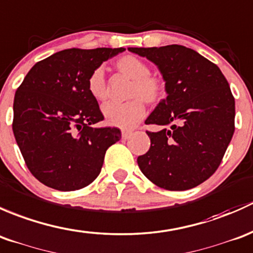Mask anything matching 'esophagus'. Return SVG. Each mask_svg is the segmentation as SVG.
I'll list each match as a JSON object with an SVG mask.
<instances>
[{"instance_id": "34e87169", "label": "esophagus", "mask_w": 253, "mask_h": 253, "mask_svg": "<svg viewBox=\"0 0 253 253\" xmlns=\"http://www.w3.org/2000/svg\"><path fill=\"white\" fill-rule=\"evenodd\" d=\"M130 135H131V132H130V131H127V130H123V131H122V137H123L124 140L129 139V137H130Z\"/></svg>"}]
</instances>
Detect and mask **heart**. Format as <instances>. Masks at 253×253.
Masks as SVG:
<instances>
[{
    "label": "heart",
    "mask_w": 253,
    "mask_h": 253,
    "mask_svg": "<svg viewBox=\"0 0 253 253\" xmlns=\"http://www.w3.org/2000/svg\"><path fill=\"white\" fill-rule=\"evenodd\" d=\"M114 67L124 77L131 79L126 103L109 102L103 106L102 113L109 126L131 129L145 117V102L156 106L166 97V84L162 78L150 73V67L139 57L132 54L122 56L114 62ZM86 87L91 97L98 102L107 100L108 91L105 72L96 68L90 73Z\"/></svg>",
    "instance_id": "1"
}]
</instances>
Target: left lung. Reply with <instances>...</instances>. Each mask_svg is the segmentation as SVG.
<instances>
[{"mask_svg": "<svg viewBox=\"0 0 253 253\" xmlns=\"http://www.w3.org/2000/svg\"><path fill=\"white\" fill-rule=\"evenodd\" d=\"M156 64L167 97L145 124L151 147L137 157L148 180L171 191L192 189L218 169L235 130V100L220 69L181 45L129 47Z\"/></svg>", "mask_w": 253, "mask_h": 253, "instance_id": "obj_1", "label": "left lung"}]
</instances>
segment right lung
I'll return each instance as SVG.
<instances>
[{"mask_svg": "<svg viewBox=\"0 0 253 253\" xmlns=\"http://www.w3.org/2000/svg\"><path fill=\"white\" fill-rule=\"evenodd\" d=\"M126 48H68L38 62L17 88L13 134L30 173L59 191L87 186L100 174L106 151L122 137L86 87L102 62Z\"/></svg>", "mask_w": 253, "mask_h": 253, "instance_id": "obj_1", "label": "right lung"}]
</instances>
